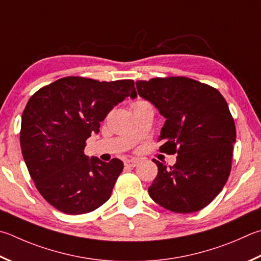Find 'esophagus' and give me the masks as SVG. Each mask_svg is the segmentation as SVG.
Instances as JSON below:
<instances>
[{"instance_id":"1","label":"esophagus","mask_w":261,"mask_h":261,"mask_svg":"<svg viewBox=\"0 0 261 261\" xmlns=\"http://www.w3.org/2000/svg\"><path fill=\"white\" fill-rule=\"evenodd\" d=\"M138 164V161L137 160H126L124 162V165L127 168H135Z\"/></svg>"}]
</instances>
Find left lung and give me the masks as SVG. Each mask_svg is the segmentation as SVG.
I'll return each mask as SVG.
<instances>
[{"label":"left lung","mask_w":261,"mask_h":261,"mask_svg":"<svg viewBox=\"0 0 261 261\" xmlns=\"http://www.w3.org/2000/svg\"><path fill=\"white\" fill-rule=\"evenodd\" d=\"M136 87L165 117L160 149L178 154L173 167L154 160L159 173L149 196L172 212L203 209L230 173L236 129L225 98L210 85L181 76L137 81Z\"/></svg>","instance_id":"8db88e82"}]
</instances>
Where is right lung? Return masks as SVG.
<instances>
[{
    "label": "right lung",
    "instance_id": "obj_1",
    "mask_svg": "<svg viewBox=\"0 0 261 261\" xmlns=\"http://www.w3.org/2000/svg\"><path fill=\"white\" fill-rule=\"evenodd\" d=\"M126 97L135 99L132 80L99 82L68 76L40 89L21 116L20 147L37 191L67 215H82L108 201L123 162H102L84 154L85 140Z\"/></svg>",
    "mask_w": 261,
    "mask_h": 261
}]
</instances>
